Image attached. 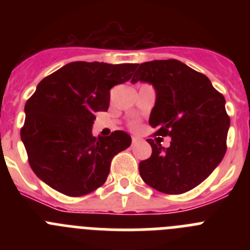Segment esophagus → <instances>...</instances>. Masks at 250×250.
Instances as JSON below:
<instances>
[{
  "label": "esophagus",
  "instance_id": "esophagus-1",
  "mask_svg": "<svg viewBox=\"0 0 250 250\" xmlns=\"http://www.w3.org/2000/svg\"><path fill=\"white\" fill-rule=\"evenodd\" d=\"M139 141H140V138H138V136H132V139H131V143H132V145L138 144Z\"/></svg>",
  "mask_w": 250,
  "mask_h": 250
}]
</instances>
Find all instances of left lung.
<instances>
[{"label": "left lung", "instance_id": "1", "mask_svg": "<svg viewBox=\"0 0 250 250\" xmlns=\"http://www.w3.org/2000/svg\"><path fill=\"white\" fill-rule=\"evenodd\" d=\"M131 83H149L156 91L149 124L154 135L170 136L169 147L147 139L151 156L140 161V176L165 194H183L204 182L227 151L230 119L225 99L205 75L178 60L138 63Z\"/></svg>", "mask_w": 250, "mask_h": 250}]
</instances>
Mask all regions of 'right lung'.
I'll use <instances>...</instances> for the list:
<instances>
[{"mask_svg":"<svg viewBox=\"0 0 250 250\" xmlns=\"http://www.w3.org/2000/svg\"><path fill=\"white\" fill-rule=\"evenodd\" d=\"M135 67L76 61L40 81L25 105L21 140L31 169L48 187L83 196L106 182L112 158L131 138L121 130L95 138V112L107 111L110 89L129 81Z\"/></svg>","mask_w":250,"mask_h":250,"instance_id":"obj_1","label":"right lung"}]
</instances>
